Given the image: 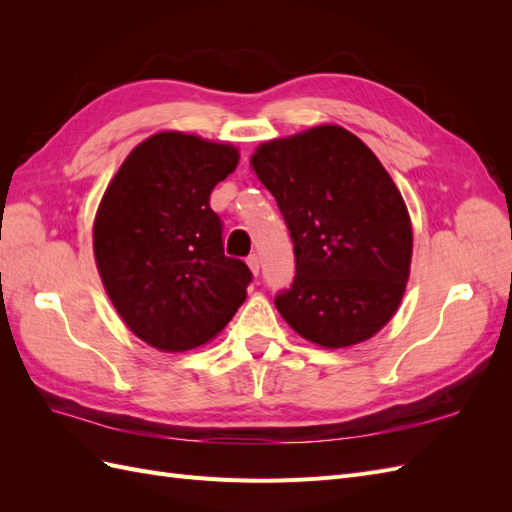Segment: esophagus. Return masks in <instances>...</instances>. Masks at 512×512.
<instances>
[{"mask_svg": "<svg viewBox=\"0 0 512 512\" xmlns=\"http://www.w3.org/2000/svg\"><path fill=\"white\" fill-rule=\"evenodd\" d=\"M247 265H250V269H252L254 275H258V273H260V256H258V254H250V256H247Z\"/></svg>", "mask_w": 512, "mask_h": 512, "instance_id": "esophagus-1", "label": "esophagus"}]
</instances>
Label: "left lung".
<instances>
[{"mask_svg": "<svg viewBox=\"0 0 512 512\" xmlns=\"http://www.w3.org/2000/svg\"><path fill=\"white\" fill-rule=\"evenodd\" d=\"M252 166L294 243V280L275 307L324 348L365 342L404 297L412 226L393 179L339 126H318L256 149Z\"/></svg>", "mask_w": 512, "mask_h": 512, "instance_id": "1", "label": "left lung"}]
</instances>
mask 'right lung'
Returning <instances> with one entry per match:
<instances>
[{
    "label": "right lung",
    "mask_w": 512,
    "mask_h": 512,
    "mask_svg": "<svg viewBox=\"0 0 512 512\" xmlns=\"http://www.w3.org/2000/svg\"><path fill=\"white\" fill-rule=\"evenodd\" d=\"M239 153L181 132L138 145L108 185L94 224L102 284L130 331L164 352L218 335L245 301L252 271L224 254L209 205Z\"/></svg>",
    "instance_id": "1"
}]
</instances>
